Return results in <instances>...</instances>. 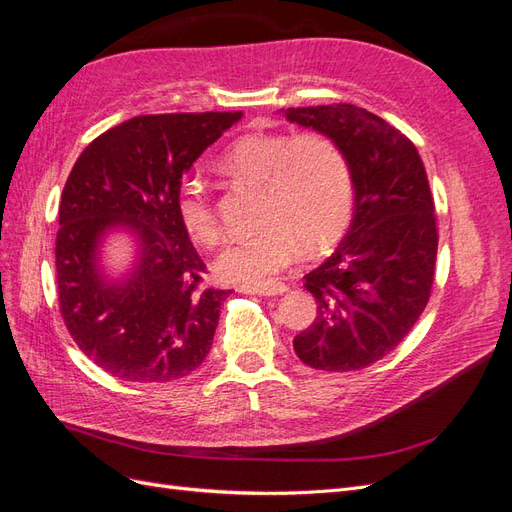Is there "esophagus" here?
Segmentation results:
<instances>
[{
  "label": "esophagus",
  "instance_id": "esophagus-1",
  "mask_svg": "<svg viewBox=\"0 0 512 512\" xmlns=\"http://www.w3.org/2000/svg\"><path fill=\"white\" fill-rule=\"evenodd\" d=\"M288 290L286 284L280 282H267L258 286H239V292L243 294H262V297H277V294H284Z\"/></svg>",
  "mask_w": 512,
  "mask_h": 512
}]
</instances>
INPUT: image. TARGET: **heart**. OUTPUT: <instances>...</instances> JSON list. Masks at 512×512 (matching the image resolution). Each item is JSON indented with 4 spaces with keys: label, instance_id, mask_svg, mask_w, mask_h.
Masks as SVG:
<instances>
[{
    "label": "heart",
    "instance_id": "1",
    "mask_svg": "<svg viewBox=\"0 0 512 512\" xmlns=\"http://www.w3.org/2000/svg\"><path fill=\"white\" fill-rule=\"evenodd\" d=\"M237 173L267 183V226L232 237L215 258L222 280L258 284L290 267L301 252L342 235L352 213V175L348 160L331 138L322 134L254 132L232 145L224 158ZM179 218L188 235L213 245L222 228L207 183L188 177L177 194Z\"/></svg>",
    "mask_w": 512,
    "mask_h": 512
}]
</instances>
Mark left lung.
I'll return each instance as SVG.
<instances>
[{"mask_svg":"<svg viewBox=\"0 0 512 512\" xmlns=\"http://www.w3.org/2000/svg\"><path fill=\"white\" fill-rule=\"evenodd\" d=\"M282 113L342 149L354 190L346 237L305 275L318 312L292 346L314 369H363L399 346L429 301L438 228L425 166L410 138L365 108L329 104Z\"/></svg>","mask_w":512,"mask_h":512,"instance_id":"left-lung-1","label":"left lung"}]
</instances>
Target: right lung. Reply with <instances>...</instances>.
Wrapping results in <instances>:
<instances>
[{
  "mask_svg": "<svg viewBox=\"0 0 512 512\" xmlns=\"http://www.w3.org/2000/svg\"><path fill=\"white\" fill-rule=\"evenodd\" d=\"M241 113L141 115L106 130L76 160L61 192L55 267L59 309L87 359L126 382H173L207 359L230 290L203 286L188 237L181 177ZM123 229L133 267L113 278L101 245Z\"/></svg>",
  "mask_w": 512,
  "mask_h": 512,
  "instance_id": "1",
  "label": "right lung"
}]
</instances>
